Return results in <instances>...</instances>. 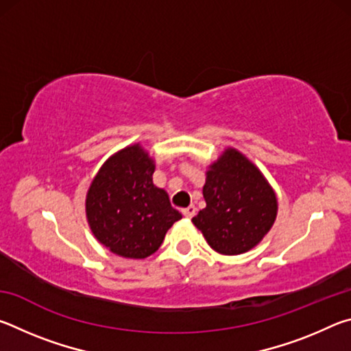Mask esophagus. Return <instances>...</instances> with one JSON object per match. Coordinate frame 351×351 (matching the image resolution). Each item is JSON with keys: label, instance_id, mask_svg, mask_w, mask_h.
I'll list each match as a JSON object with an SVG mask.
<instances>
[{"label": "esophagus", "instance_id": "esophagus-1", "mask_svg": "<svg viewBox=\"0 0 351 351\" xmlns=\"http://www.w3.org/2000/svg\"><path fill=\"white\" fill-rule=\"evenodd\" d=\"M195 213H197V209H195V206H189L186 209H182V215L186 218H192Z\"/></svg>", "mask_w": 351, "mask_h": 351}]
</instances>
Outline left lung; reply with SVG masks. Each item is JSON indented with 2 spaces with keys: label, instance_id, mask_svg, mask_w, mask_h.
Segmentation results:
<instances>
[{
  "label": "left lung",
  "instance_id": "obj_1",
  "mask_svg": "<svg viewBox=\"0 0 351 351\" xmlns=\"http://www.w3.org/2000/svg\"><path fill=\"white\" fill-rule=\"evenodd\" d=\"M206 207L192 218L209 246L239 255L257 246L277 217V198L261 171L235 148H226L206 173Z\"/></svg>",
  "mask_w": 351,
  "mask_h": 351
}]
</instances>
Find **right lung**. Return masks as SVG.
I'll list each match as a JSON object with an SVG mask.
<instances>
[{"mask_svg": "<svg viewBox=\"0 0 351 351\" xmlns=\"http://www.w3.org/2000/svg\"><path fill=\"white\" fill-rule=\"evenodd\" d=\"M154 161L139 144L106 161L86 193V218L96 239L125 258H145L182 215L153 184Z\"/></svg>", "mask_w": 351, "mask_h": 351, "instance_id": "add662e5", "label": "right lung"}]
</instances>
